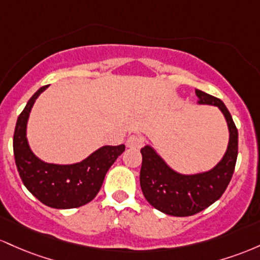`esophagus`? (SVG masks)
Listing matches in <instances>:
<instances>
[{
    "label": "esophagus",
    "instance_id": "1",
    "mask_svg": "<svg viewBox=\"0 0 260 260\" xmlns=\"http://www.w3.org/2000/svg\"><path fill=\"white\" fill-rule=\"evenodd\" d=\"M142 144V139L140 138V136H136V135H131L129 139H127L126 141V146L129 148H136V147H140Z\"/></svg>",
    "mask_w": 260,
    "mask_h": 260
}]
</instances>
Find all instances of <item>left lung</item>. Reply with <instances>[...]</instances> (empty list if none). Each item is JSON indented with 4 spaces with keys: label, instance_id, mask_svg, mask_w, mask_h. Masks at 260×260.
<instances>
[{
    "label": "left lung",
    "instance_id": "left-lung-1",
    "mask_svg": "<svg viewBox=\"0 0 260 260\" xmlns=\"http://www.w3.org/2000/svg\"><path fill=\"white\" fill-rule=\"evenodd\" d=\"M198 104L217 107L229 127V144L222 158L209 171L184 174L176 171L151 145L141 148L140 185L145 199L154 209L177 217L191 216L209 208L224 193L238 154V131L222 101L197 89Z\"/></svg>",
    "mask_w": 260,
    "mask_h": 260
}]
</instances>
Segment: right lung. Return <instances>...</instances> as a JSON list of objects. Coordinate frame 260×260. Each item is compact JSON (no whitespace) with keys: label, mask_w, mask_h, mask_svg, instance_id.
Wrapping results in <instances>:
<instances>
[{"label":"right lung","mask_w":260,"mask_h":260,"mask_svg":"<svg viewBox=\"0 0 260 260\" xmlns=\"http://www.w3.org/2000/svg\"><path fill=\"white\" fill-rule=\"evenodd\" d=\"M34 93L17 119L13 135V152L17 169L25 188L44 205L52 209H75L95 198L108 169L125 151V145L102 146L88 157L71 165L48 163L31 151L27 125L37 98L48 88Z\"/></svg>","instance_id":"add662e5"}]
</instances>
